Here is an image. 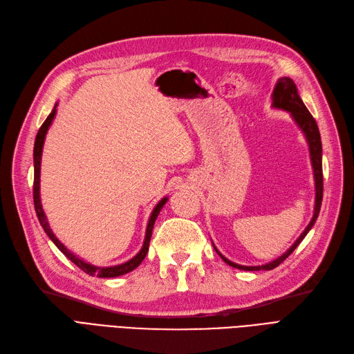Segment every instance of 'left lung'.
Wrapping results in <instances>:
<instances>
[{
    "mask_svg": "<svg viewBox=\"0 0 354 354\" xmlns=\"http://www.w3.org/2000/svg\"><path fill=\"white\" fill-rule=\"evenodd\" d=\"M272 106L278 108V109H284V111H288L293 117V120L296 121V124L300 127V130L303 131L304 138L308 140L309 145V153H310V162H312V168H313V177H315V209H313V216L310 219L309 225L304 228L303 233L300 234V237L293 243L286 253H283L279 258H277L275 261L265 263V265H259V266H245V265H239L228 261L225 256H223L221 253L218 252V249L214 246L215 252L221 256V259L228 263L230 266L237 268V270H243V271H270L277 268L279 263L284 262L288 256L295 252V249L300 245L301 240L306 237V234L310 231V228L313 227L315 221L318 219L319 211H321V203H322V193H324V176H322V143H321V135H319V129L318 124H316L315 118L312 117V114L309 113V109L306 108V105L303 104L301 98L297 93V88L295 82L291 80L290 77H281L274 88L272 92Z\"/></svg>",
    "mask_w": 354,
    "mask_h": 354,
    "instance_id": "8db88e82",
    "label": "left lung"
}]
</instances>
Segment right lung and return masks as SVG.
I'll return each instance as SVG.
<instances>
[{
	"label": "right lung",
	"instance_id": "obj_1",
	"mask_svg": "<svg viewBox=\"0 0 354 354\" xmlns=\"http://www.w3.org/2000/svg\"><path fill=\"white\" fill-rule=\"evenodd\" d=\"M55 113H57V104L54 106V109L51 111V114L46 117V120L44 121V124L41 126L38 135H36V139H35V148H33V164H35V176H33V202H35V211H36V215H38V219L39 223L44 228V231L46 233V236L50 237L54 245L63 252L67 258L77 265L80 270L83 272H86L89 275H95V277H100V278H113V277H120V275H124L130 271L135 270V268H138L142 261L145 259L146 253H148L149 250V241H151V237H152V230H153V224L156 221V216L160 215L162 206L165 205V202L168 201V198H162L160 202L156 203V206L153 208L152 214H151V218H149V223H148V227H146V236H145V241H143V246L140 249V252L135 256V258H131L130 261L121 263V265H115V266H93L88 262H84L83 259L77 258L76 254H73L63 243H61L55 234L53 233V230L50 228V224H48L46 221V216H45V212L42 209V205H41V196H39V181H41V156H42V149H44V142H45V136H46V131L48 129H50L53 120L55 117Z\"/></svg>",
	"mask_w": 354,
	"mask_h": 354
}]
</instances>
